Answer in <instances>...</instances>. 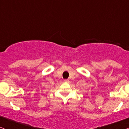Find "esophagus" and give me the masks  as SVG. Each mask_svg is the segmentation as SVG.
I'll list each match as a JSON object with an SVG mask.
<instances>
[{
	"mask_svg": "<svg viewBox=\"0 0 129 129\" xmlns=\"http://www.w3.org/2000/svg\"><path fill=\"white\" fill-rule=\"evenodd\" d=\"M64 82L65 83H69V80L68 79H66V80H64Z\"/></svg>",
	"mask_w": 129,
	"mask_h": 129,
	"instance_id": "obj_1",
	"label": "esophagus"
}]
</instances>
